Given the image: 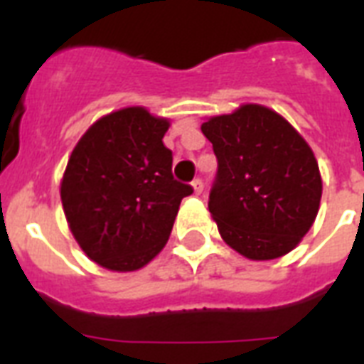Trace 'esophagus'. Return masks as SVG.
<instances>
[{
    "instance_id": "obj_1",
    "label": "esophagus",
    "mask_w": 364,
    "mask_h": 364,
    "mask_svg": "<svg viewBox=\"0 0 364 364\" xmlns=\"http://www.w3.org/2000/svg\"><path fill=\"white\" fill-rule=\"evenodd\" d=\"M193 188H194V194H202V193H204V183H202V179H194V181H193Z\"/></svg>"
}]
</instances>
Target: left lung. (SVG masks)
I'll list each match as a JSON object with an SVG mask.
<instances>
[{
  "label": "left lung",
  "mask_w": 364,
  "mask_h": 364,
  "mask_svg": "<svg viewBox=\"0 0 364 364\" xmlns=\"http://www.w3.org/2000/svg\"><path fill=\"white\" fill-rule=\"evenodd\" d=\"M202 132L219 162L208 205L221 238L251 260L293 251L316 221L323 193L304 137L259 104L210 117Z\"/></svg>",
  "instance_id": "8db88e82"
}]
</instances>
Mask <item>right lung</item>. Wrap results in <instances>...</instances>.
<instances>
[{
	"mask_svg": "<svg viewBox=\"0 0 364 364\" xmlns=\"http://www.w3.org/2000/svg\"><path fill=\"white\" fill-rule=\"evenodd\" d=\"M164 117L141 105L102 117L71 151L60 198L73 238L88 259L134 272L162 251L181 200L193 194L171 176Z\"/></svg>",
	"mask_w": 364,
	"mask_h": 364,
	"instance_id": "right-lung-1",
	"label": "right lung"
}]
</instances>
